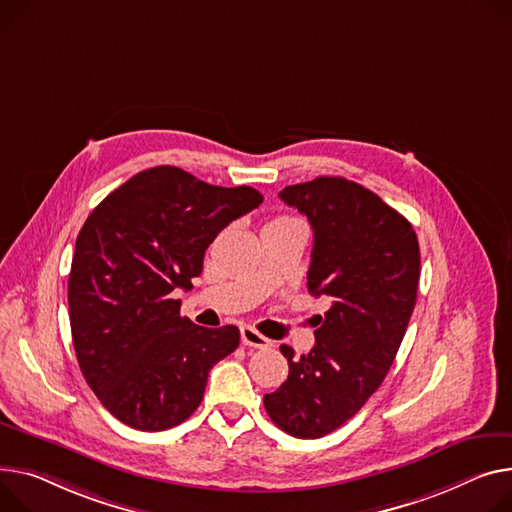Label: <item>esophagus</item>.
Returning <instances> with one entry per match:
<instances>
[{
    "label": "esophagus",
    "instance_id": "34e87169",
    "mask_svg": "<svg viewBox=\"0 0 512 512\" xmlns=\"http://www.w3.org/2000/svg\"><path fill=\"white\" fill-rule=\"evenodd\" d=\"M241 339L245 346H251V348H271V339H267L265 335H261L257 329L245 325L241 327Z\"/></svg>",
    "mask_w": 512,
    "mask_h": 512
}]
</instances>
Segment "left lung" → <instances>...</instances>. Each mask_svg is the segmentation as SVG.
<instances>
[{
	"instance_id": "1",
	"label": "left lung",
	"mask_w": 512,
	"mask_h": 512,
	"mask_svg": "<svg viewBox=\"0 0 512 512\" xmlns=\"http://www.w3.org/2000/svg\"><path fill=\"white\" fill-rule=\"evenodd\" d=\"M280 199L313 226L306 284L329 311L309 354L280 348L288 379L263 405L284 432L321 438L356 416L387 377L416 306L420 245L399 212L344 177L290 185Z\"/></svg>"
}]
</instances>
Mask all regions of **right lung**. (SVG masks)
<instances>
[{
  "label": "right lung",
  "instance_id": "right-lung-1",
  "mask_svg": "<svg viewBox=\"0 0 512 512\" xmlns=\"http://www.w3.org/2000/svg\"><path fill=\"white\" fill-rule=\"evenodd\" d=\"M261 201L247 185L216 187L154 166L84 222L67 282L74 350L86 383L123 424L158 432L185 422L212 366L238 348L234 325H195L173 292L193 288L218 232Z\"/></svg>",
  "mask_w": 512,
  "mask_h": 512
}]
</instances>
